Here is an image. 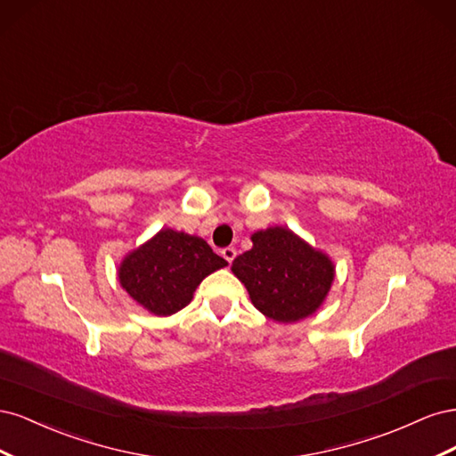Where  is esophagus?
<instances>
[{"label":"esophagus","instance_id":"esophagus-1","mask_svg":"<svg viewBox=\"0 0 456 456\" xmlns=\"http://www.w3.org/2000/svg\"><path fill=\"white\" fill-rule=\"evenodd\" d=\"M238 251L233 249V247H226V249H223V256L228 260V262H233V258H236Z\"/></svg>","mask_w":456,"mask_h":456}]
</instances>
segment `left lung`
Instances as JSON below:
<instances>
[{
    "label": "left lung",
    "instance_id": "8db88e82",
    "mask_svg": "<svg viewBox=\"0 0 456 456\" xmlns=\"http://www.w3.org/2000/svg\"><path fill=\"white\" fill-rule=\"evenodd\" d=\"M251 240L253 249L233 260L232 272L245 283L255 308L281 323L320 308L335 278L330 260L280 226L256 232Z\"/></svg>",
    "mask_w": 456,
    "mask_h": 456
}]
</instances>
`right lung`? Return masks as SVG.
<instances>
[{"label":"right lung","instance_id":"right-lung-1","mask_svg":"<svg viewBox=\"0 0 456 456\" xmlns=\"http://www.w3.org/2000/svg\"><path fill=\"white\" fill-rule=\"evenodd\" d=\"M226 265L201 238L165 228L126 256L119 281L151 314L171 315L188 305L205 275Z\"/></svg>","mask_w":456,"mask_h":456}]
</instances>
